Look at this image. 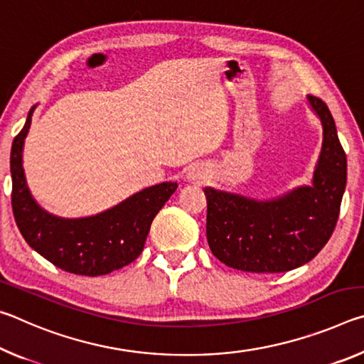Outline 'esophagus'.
I'll return each mask as SVG.
<instances>
[{"instance_id":"esophagus-1","label":"esophagus","mask_w":364,"mask_h":364,"mask_svg":"<svg viewBox=\"0 0 364 364\" xmlns=\"http://www.w3.org/2000/svg\"><path fill=\"white\" fill-rule=\"evenodd\" d=\"M188 181L193 184H200L205 181V171L200 167H193L188 171Z\"/></svg>"}]
</instances>
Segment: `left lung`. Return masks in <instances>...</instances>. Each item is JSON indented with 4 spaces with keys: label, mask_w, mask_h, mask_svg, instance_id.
I'll use <instances>...</instances> for the list:
<instances>
[{
    "label": "left lung",
    "mask_w": 364,
    "mask_h": 364,
    "mask_svg": "<svg viewBox=\"0 0 364 364\" xmlns=\"http://www.w3.org/2000/svg\"><path fill=\"white\" fill-rule=\"evenodd\" d=\"M323 125V146L311 186L269 200L205 188L207 241L226 267L249 273H282L318 255L334 231L347 184V157L329 109L306 96Z\"/></svg>",
    "instance_id": "left-lung-1"
}]
</instances>
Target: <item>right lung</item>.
<instances>
[{"label": "right lung", "mask_w": 364, "mask_h": 364, "mask_svg": "<svg viewBox=\"0 0 364 364\" xmlns=\"http://www.w3.org/2000/svg\"><path fill=\"white\" fill-rule=\"evenodd\" d=\"M35 107L11 149V202L23 239L48 262L73 274L102 276L127 267L143 252L154 217L178 184L167 181L146 188L95 217L60 218L48 213L30 194L22 168L23 139Z\"/></svg>", "instance_id": "add662e5"}]
</instances>
